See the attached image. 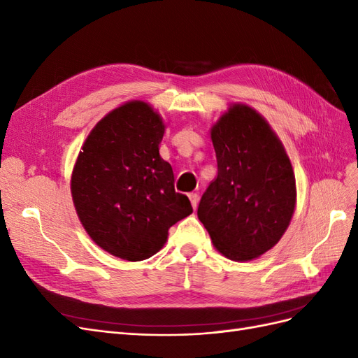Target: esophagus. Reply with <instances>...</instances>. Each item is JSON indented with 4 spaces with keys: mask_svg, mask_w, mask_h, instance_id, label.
Listing matches in <instances>:
<instances>
[{
    "mask_svg": "<svg viewBox=\"0 0 358 358\" xmlns=\"http://www.w3.org/2000/svg\"><path fill=\"white\" fill-rule=\"evenodd\" d=\"M188 197H189V201H191V206H192V209H194V210H196V209H197V204H199V196H197V194H196V192H191Z\"/></svg>",
    "mask_w": 358,
    "mask_h": 358,
    "instance_id": "obj_1",
    "label": "esophagus"
}]
</instances>
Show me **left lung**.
<instances>
[{
    "instance_id": "8db88e82",
    "label": "left lung",
    "mask_w": 358,
    "mask_h": 358,
    "mask_svg": "<svg viewBox=\"0 0 358 358\" xmlns=\"http://www.w3.org/2000/svg\"><path fill=\"white\" fill-rule=\"evenodd\" d=\"M218 175L203 194L199 220L216 251L251 262L284 236L296 209V176L280 138L251 106L230 104L210 128Z\"/></svg>"
}]
</instances>
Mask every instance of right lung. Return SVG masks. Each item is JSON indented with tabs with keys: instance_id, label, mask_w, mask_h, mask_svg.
Masks as SVG:
<instances>
[{
	"instance_id": "add662e5",
	"label": "right lung",
	"mask_w": 358,
	"mask_h": 358,
	"mask_svg": "<svg viewBox=\"0 0 358 358\" xmlns=\"http://www.w3.org/2000/svg\"><path fill=\"white\" fill-rule=\"evenodd\" d=\"M166 131L149 103L131 100L91 129L71 171V197L85 231L106 252L142 262L164 246L169 229L192 213L159 155Z\"/></svg>"
}]
</instances>
